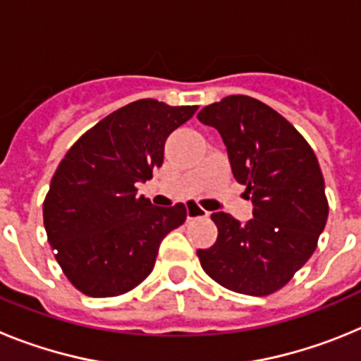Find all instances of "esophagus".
<instances>
[{"label":"esophagus","instance_id":"1","mask_svg":"<svg viewBox=\"0 0 361 361\" xmlns=\"http://www.w3.org/2000/svg\"><path fill=\"white\" fill-rule=\"evenodd\" d=\"M186 216H188V220L202 219V216H208V212L200 208V206L197 202L190 200V202H186Z\"/></svg>","mask_w":361,"mask_h":361}]
</instances>
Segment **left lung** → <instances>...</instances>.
Returning <instances> with one entry per match:
<instances>
[{
    "mask_svg": "<svg viewBox=\"0 0 361 361\" xmlns=\"http://www.w3.org/2000/svg\"><path fill=\"white\" fill-rule=\"evenodd\" d=\"M197 119L220 133L233 177L253 202V219L244 224L213 213L219 237L209 250L197 251L200 266L226 289L271 295L311 258L327 222L317 155L289 121L247 95L204 106Z\"/></svg>",
    "mask_w": 361,
    "mask_h": 361,
    "instance_id": "8db88e82",
    "label": "left lung"
}]
</instances>
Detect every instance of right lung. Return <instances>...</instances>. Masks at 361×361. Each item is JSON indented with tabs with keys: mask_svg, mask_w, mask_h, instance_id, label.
<instances>
[{
	"mask_svg": "<svg viewBox=\"0 0 361 361\" xmlns=\"http://www.w3.org/2000/svg\"><path fill=\"white\" fill-rule=\"evenodd\" d=\"M197 106L139 99L75 141L43 204L56 260L75 289L94 298L132 291L155 266L162 238L186 220L184 204L153 206L137 183L162 164L164 142Z\"/></svg>",
	"mask_w": 361,
	"mask_h": 361,
	"instance_id": "right-lung-1",
	"label": "right lung"
}]
</instances>
